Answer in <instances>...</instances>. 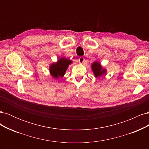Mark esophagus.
Segmentation results:
<instances>
[{
	"label": "esophagus",
	"instance_id": "34e87169",
	"mask_svg": "<svg viewBox=\"0 0 149 149\" xmlns=\"http://www.w3.org/2000/svg\"><path fill=\"white\" fill-rule=\"evenodd\" d=\"M84 57H83V56H81V57H80L79 59H78V61H79V63H81V64H82V63H84Z\"/></svg>",
	"mask_w": 149,
	"mask_h": 149
}]
</instances>
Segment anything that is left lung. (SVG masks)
<instances>
[{
	"instance_id": "left-lung-1",
	"label": "left lung",
	"mask_w": 149,
	"mask_h": 149,
	"mask_svg": "<svg viewBox=\"0 0 149 149\" xmlns=\"http://www.w3.org/2000/svg\"><path fill=\"white\" fill-rule=\"evenodd\" d=\"M91 67H92V70L94 72V76H95V77L96 78L99 77V76H101L103 74L106 73V70L102 69L101 64L97 61L94 62L91 65Z\"/></svg>"
}]
</instances>
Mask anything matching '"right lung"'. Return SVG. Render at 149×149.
Masks as SVG:
<instances>
[{"label":"right lung","instance_id":"right-lung-1","mask_svg":"<svg viewBox=\"0 0 149 149\" xmlns=\"http://www.w3.org/2000/svg\"><path fill=\"white\" fill-rule=\"evenodd\" d=\"M72 63L71 60L65 58H60L55 63H53L49 66V72L53 78H58L63 77L68 67Z\"/></svg>","mask_w":149,"mask_h":149}]
</instances>
